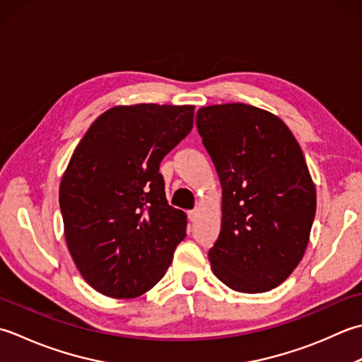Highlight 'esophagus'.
Listing matches in <instances>:
<instances>
[{
    "instance_id": "34e87169",
    "label": "esophagus",
    "mask_w": 362,
    "mask_h": 362,
    "mask_svg": "<svg viewBox=\"0 0 362 362\" xmlns=\"http://www.w3.org/2000/svg\"><path fill=\"white\" fill-rule=\"evenodd\" d=\"M198 214H200V211H198V209H194V211H189L187 212V217H189L190 222H195V220L198 218Z\"/></svg>"
}]
</instances>
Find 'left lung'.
Here are the masks:
<instances>
[{"instance_id":"1","label":"left lung","mask_w":362,"mask_h":362,"mask_svg":"<svg viewBox=\"0 0 362 362\" xmlns=\"http://www.w3.org/2000/svg\"><path fill=\"white\" fill-rule=\"evenodd\" d=\"M198 134L222 184V230L211 269L230 289L267 292L301 257L315 216V186L286 123L259 107H200Z\"/></svg>"}]
</instances>
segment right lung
<instances>
[{"label": "right lung", "mask_w": 362, "mask_h": 362, "mask_svg": "<svg viewBox=\"0 0 362 362\" xmlns=\"http://www.w3.org/2000/svg\"><path fill=\"white\" fill-rule=\"evenodd\" d=\"M195 106H115L71 154L59 187L70 255L95 291L134 298L170 267L186 214L167 203L160 160L194 127Z\"/></svg>", "instance_id": "right-lung-1"}]
</instances>
